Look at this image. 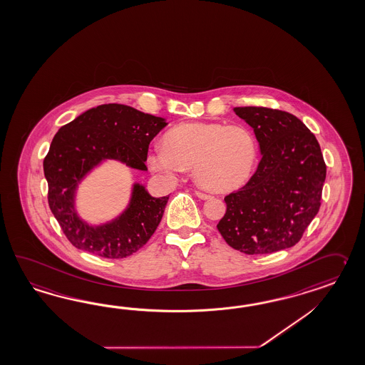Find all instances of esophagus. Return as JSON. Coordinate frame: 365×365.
Masks as SVG:
<instances>
[{
  "label": "esophagus",
  "mask_w": 365,
  "mask_h": 365,
  "mask_svg": "<svg viewBox=\"0 0 365 365\" xmlns=\"http://www.w3.org/2000/svg\"><path fill=\"white\" fill-rule=\"evenodd\" d=\"M195 195L197 196V197H200V199H203V200H205V199H211V197H212L210 194H205V192H202V191H199V190H196Z\"/></svg>",
  "instance_id": "34e87169"
}]
</instances>
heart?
Returning <instances> with one entry per match:
<instances>
[{"label": "heart", "instance_id": "1", "mask_svg": "<svg viewBox=\"0 0 365 365\" xmlns=\"http://www.w3.org/2000/svg\"><path fill=\"white\" fill-rule=\"evenodd\" d=\"M165 146L148 153L154 173L174 180L194 168L200 186L216 192L231 191L248 180L257 160V143L248 126L222 123H187L171 128Z\"/></svg>", "mask_w": 365, "mask_h": 365}]
</instances>
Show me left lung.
I'll use <instances>...</instances> for the list:
<instances>
[{"mask_svg":"<svg viewBox=\"0 0 365 365\" xmlns=\"http://www.w3.org/2000/svg\"><path fill=\"white\" fill-rule=\"evenodd\" d=\"M233 110L253 128L262 158L248 183L224 197L227 211L217 230L245 255L292 248L319 211L326 179L319 143L292 113L264 107Z\"/></svg>","mask_w":365,"mask_h":365,"instance_id":"left-lung-1","label":"left lung"}]
</instances>
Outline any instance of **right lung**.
<instances>
[{
    "label": "right lung",
    "instance_id": "right-lung-1",
    "mask_svg": "<svg viewBox=\"0 0 365 365\" xmlns=\"http://www.w3.org/2000/svg\"><path fill=\"white\" fill-rule=\"evenodd\" d=\"M168 125L162 117L123 104H104L81 113L55 134L43 160L48 205L75 248L104 258H124L149 241L163 216L169 196L153 197L134 183L129 205L112 222L89 225L75 210L81 179L103 160L148 170L151 140Z\"/></svg>",
    "mask_w": 365,
    "mask_h": 365
}]
</instances>
